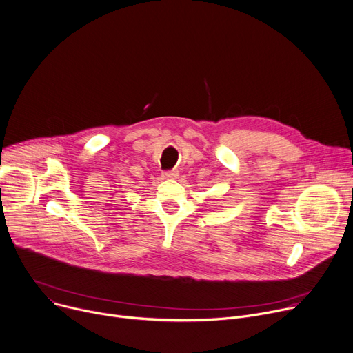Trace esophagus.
Instances as JSON below:
<instances>
[{"label": "esophagus", "mask_w": 353, "mask_h": 353, "mask_svg": "<svg viewBox=\"0 0 353 353\" xmlns=\"http://www.w3.org/2000/svg\"><path fill=\"white\" fill-rule=\"evenodd\" d=\"M163 178L164 179H175V178H178V171H165V172H163Z\"/></svg>", "instance_id": "34e87169"}]
</instances>
